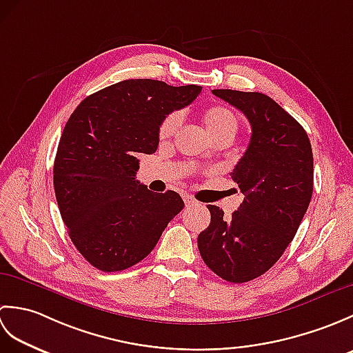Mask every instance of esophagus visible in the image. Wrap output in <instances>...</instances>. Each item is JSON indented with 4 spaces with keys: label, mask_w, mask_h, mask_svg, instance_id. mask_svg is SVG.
I'll use <instances>...</instances> for the list:
<instances>
[{
    "label": "esophagus",
    "mask_w": 353,
    "mask_h": 353,
    "mask_svg": "<svg viewBox=\"0 0 353 353\" xmlns=\"http://www.w3.org/2000/svg\"><path fill=\"white\" fill-rule=\"evenodd\" d=\"M183 201H185V205H186V206H194V205H197V200L194 199L192 196H190V194H186V196H183Z\"/></svg>",
    "instance_id": "34e87169"
}]
</instances>
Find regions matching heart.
Here are the masks:
<instances>
[{"label":"heart","mask_w":353,"mask_h":353,"mask_svg":"<svg viewBox=\"0 0 353 353\" xmlns=\"http://www.w3.org/2000/svg\"><path fill=\"white\" fill-rule=\"evenodd\" d=\"M201 119H203L205 129L212 141L221 137H229L234 139L238 132V118L234 112L226 106L208 108L203 112ZM179 123H181V115H179L177 112H172V114L165 117L159 125V139H170L177 130Z\"/></svg>","instance_id":"1"}]
</instances>
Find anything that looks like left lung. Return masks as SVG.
<instances>
[{"instance_id":"left-lung-1","label":"left lung","mask_w":353,"mask_h":353,"mask_svg":"<svg viewBox=\"0 0 353 353\" xmlns=\"http://www.w3.org/2000/svg\"><path fill=\"white\" fill-rule=\"evenodd\" d=\"M212 94L243 112L252 138L230 172L243 203L230 219L208 205L211 223L197 244L215 274L243 283L272 268L301 226L312 197V148L303 127L268 95L232 89Z\"/></svg>"}]
</instances>
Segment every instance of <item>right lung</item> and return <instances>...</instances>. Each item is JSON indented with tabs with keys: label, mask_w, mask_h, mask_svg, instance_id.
I'll return each instance as SVG.
<instances>
[{
	"label": "right lung",
	"mask_w": 353,
	"mask_h": 353,
	"mask_svg": "<svg viewBox=\"0 0 353 353\" xmlns=\"http://www.w3.org/2000/svg\"><path fill=\"white\" fill-rule=\"evenodd\" d=\"M201 86L152 79L124 80L86 97L62 132L54 191L74 245L101 272H121L154 249L183 209L174 191L137 181L139 154L159 145V125L197 99Z\"/></svg>",
	"instance_id": "obj_1"
}]
</instances>
